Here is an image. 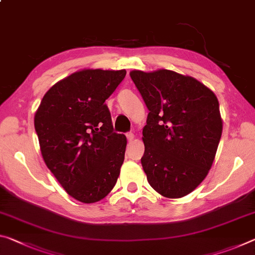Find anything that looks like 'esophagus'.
<instances>
[{
	"label": "esophagus",
	"instance_id": "1",
	"mask_svg": "<svg viewBox=\"0 0 255 255\" xmlns=\"http://www.w3.org/2000/svg\"><path fill=\"white\" fill-rule=\"evenodd\" d=\"M126 136H127V139H128V142H131V140L135 138V135L132 134V132H127Z\"/></svg>",
	"mask_w": 255,
	"mask_h": 255
}]
</instances>
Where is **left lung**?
<instances>
[{"label": "left lung", "mask_w": 255, "mask_h": 255, "mask_svg": "<svg viewBox=\"0 0 255 255\" xmlns=\"http://www.w3.org/2000/svg\"><path fill=\"white\" fill-rule=\"evenodd\" d=\"M129 75L149 111L140 159L148 184L169 199L187 195L207 177L220 142L217 96L193 77L171 70Z\"/></svg>", "instance_id": "left-lung-1"}]
</instances>
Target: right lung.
Instances as JSON below:
<instances>
[{
  "mask_svg": "<svg viewBox=\"0 0 255 255\" xmlns=\"http://www.w3.org/2000/svg\"><path fill=\"white\" fill-rule=\"evenodd\" d=\"M126 70L84 69L46 92L35 113L44 162L70 196L83 203L104 199L115 187L127 138L113 131L104 103Z\"/></svg>",
  "mask_w": 255,
  "mask_h": 255,
  "instance_id": "add662e5",
  "label": "right lung"
}]
</instances>
